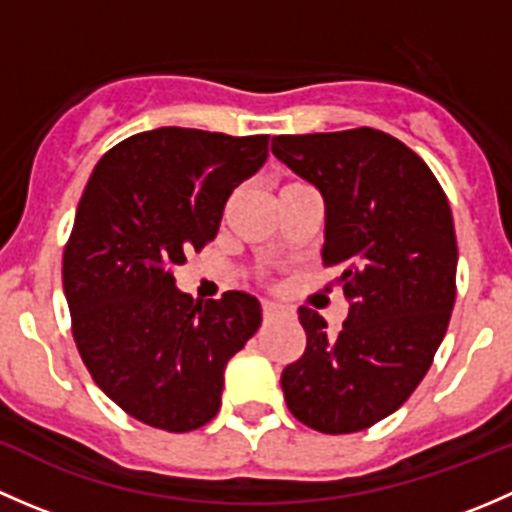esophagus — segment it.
Here are the masks:
<instances>
[{
	"label": "esophagus",
	"instance_id": "esophagus-1",
	"mask_svg": "<svg viewBox=\"0 0 512 512\" xmlns=\"http://www.w3.org/2000/svg\"><path fill=\"white\" fill-rule=\"evenodd\" d=\"M282 312H285V309H282L280 304L270 302V299H265V302H262V317H277V314H282Z\"/></svg>",
	"mask_w": 512,
	"mask_h": 512
}]
</instances>
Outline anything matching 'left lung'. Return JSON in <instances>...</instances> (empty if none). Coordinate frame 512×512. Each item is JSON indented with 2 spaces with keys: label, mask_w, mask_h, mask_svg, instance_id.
Listing matches in <instances>:
<instances>
[{
  "label": "left lung",
  "mask_w": 512,
  "mask_h": 512,
  "mask_svg": "<svg viewBox=\"0 0 512 512\" xmlns=\"http://www.w3.org/2000/svg\"><path fill=\"white\" fill-rule=\"evenodd\" d=\"M272 153L324 195L322 262L349 299L337 334L299 307L307 347L282 371L287 409L319 433L364 431L414 394L443 342L456 302L451 205L423 158L376 128L275 136Z\"/></svg>",
  "instance_id": "obj_1"
}]
</instances>
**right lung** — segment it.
I'll list each match as a JSON object with an SVG mask.
<instances>
[{
    "label": "right lung",
    "mask_w": 512,
    "mask_h": 512,
    "mask_svg": "<svg viewBox=\"0 0 512 512\" xmlns=\"http://www.w3.org/2000/svg\"><path fill=\"white\" fill-rule=\"evenodd\" d=\"M267 143L165 126L103 153L86 183L61 265L71 334L98 389L146 426L185 433L215 418L225 364L260 327L252 294L193 302L173 272L215 240Z\"/></svg>",
    "instance_id": "obj_1"
}]
</instances>
